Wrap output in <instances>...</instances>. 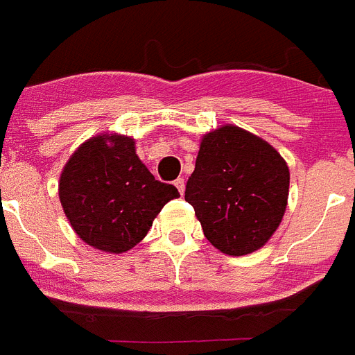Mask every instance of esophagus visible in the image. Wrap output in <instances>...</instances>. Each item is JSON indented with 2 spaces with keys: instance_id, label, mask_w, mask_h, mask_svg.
I'll list each match as a JSON object with an SVG mask.
<instances>
[{
  "instance_id": "obj_1",
  "label": "esophagus",
  "mask_w": 355,
  "mask_h": 355,
  "mask_svg": "<svg viewBox=\"0 0 355 355\" xmlns=\"http://www.w3.org/2000/svg\"><path fill=\"white\" fill-rule=\"evenodd\" d=\"M175 187L178 189V193L184 194V191H185V182H184V178H177V180H175Z\"/></svg>"
}]
</instances>
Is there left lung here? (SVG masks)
<instances>
[{
  "label": "left lung",
  "mask_w": 355,
  "mask_h": 355,
  "mask_svg": "<svg viewBox=\"0 0 355 355\" xmlns=\"http://www.w3.org/2000/svg\"><path fill=\"white\" fill-rule=\"evenodd\" d=\"M289 180V166L277 148L226 124L201 138L185 201L215 248L247 256L264 247L282 223Z\"/></svg>",
  "instance_id": "obj_1"
}]
</instances>
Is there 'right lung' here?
Segmentation results:
<instances>
[{
  "mask_svg": "<svg viewBox=\"0 0 355 355\" xmlns=\"http://www.w3.org/2000/svg\"><path fill=\"white\" fill-rule=\"evenodd\" d=\"M135 138L101 132L85 140L59 177V201L73 231L96 250L122 254L147 236L177 187L155 180Z\"/></svg>",
  "mask_w": 355,
  "mask_h": 355,
  "instance_id": "right-lung-1",
  "label": "right lung"
}]
</instances>
